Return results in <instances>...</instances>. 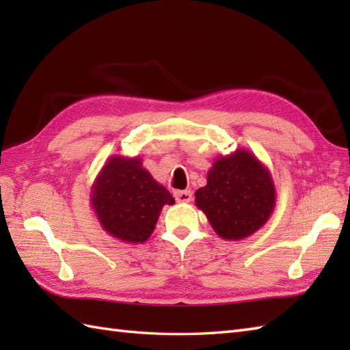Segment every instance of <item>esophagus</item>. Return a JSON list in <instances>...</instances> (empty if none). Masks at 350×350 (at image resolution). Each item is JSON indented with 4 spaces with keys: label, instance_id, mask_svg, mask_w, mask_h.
Segmentation results:
<instances>
[{
    "label": "esophagus",
    "instance_id": "1",
    "mask_svg": "<svg viewBox=\"0 0 350 350\" xmlns=\"http://www.w3.org/2000/svg\"><path fill=\"white\" fill-rule=\"evenodd\" d=\"M174 198L177 203H189L192 200V192L191 191H176Z\"/></svg>",
    "mask_w": 350,
    "mask_h": 350
}]
</instances>
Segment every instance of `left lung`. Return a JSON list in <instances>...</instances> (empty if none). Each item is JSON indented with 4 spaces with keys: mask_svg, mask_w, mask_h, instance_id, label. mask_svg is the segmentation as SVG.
<instances>
[{
    "mask_svg": "<svg viewBox=\"0 0 350 350\" xmlns=\"http://www.w3.org/2000/svg\"><path fill=\"white\" fill-rule=\"evenodd\" d=\"M275 200L271 171L245 148L218 156L206 187L196 192V206L226 241L245 239L262 228L271 218Z\"/></svg>",
    "mask_w": 350,
    "mask_h": 350,
    "instance_id": "8db88e82",
    "label": "left lung"
}]
</instances>
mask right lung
I'll return each instance as SVG.
<instances>
[{
  "label": "right lung",
  "mask_w": 350,
  "mask_h": 350,
  "mask_svg": "<svg viewBox=\"0 0 350 350\" xmlns=\"http://www.w3.org/2000/svg\"><path fill=\"white\" fill-rule=\"evenodd\" d=\"M90 197L100 227L126 243H144L162 207L174 204L173 196L153 179L138 156H111L94 179Z\"/></svg>",
  "instance_id": "1"
}]
</instances>
